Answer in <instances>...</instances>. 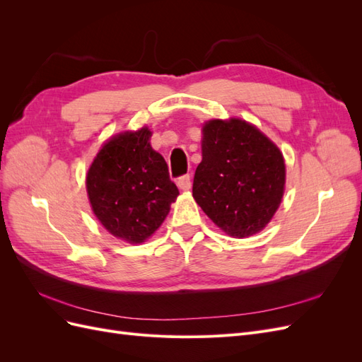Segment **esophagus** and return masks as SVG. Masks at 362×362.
<instances>
[{
  "label": "esophagus",
  "instance_id": "34e87169",
  "mask_svg": "<svg viewBox=\"0 0 362 362\" xmlns=\"http://www.w3.org/2000/svg\"><path fill=\"white\" fill-rule=\"evenodd\" d=\"M177 184L181 190H189L192 187V177L190 175H182V177L178 178Z\"/></svg>",
  "mask_w": 362,
  "mask_h": 362
}]
</instances>
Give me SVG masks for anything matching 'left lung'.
Listing matches in <instances>:
<instances>
[{
    "instance_id": "1",
    "label": "left lung",
    "mask_w": 362,
    "mask_h": 362,
    "mask_svg": "<svg viewBox=\"0 0 362 362\" xmlns=\"http://www.w3.org/2000/svg\"><path fill=\"white\" fill-rule=\"evenodd\" d=\"M202 133L193 198L226 234L242 238L259 233L284 194L286 163L281 151L242 119L210 120Z\"/></svg>"
}]
</instances>
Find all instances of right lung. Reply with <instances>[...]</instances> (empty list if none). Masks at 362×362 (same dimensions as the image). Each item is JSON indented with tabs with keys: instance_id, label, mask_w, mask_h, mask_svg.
<instances>
[{
	"instance_id": "right-lung-1",
	"label": "right lung",
	"mask_w": 362,
	"mask_h": 362,
	"mask_svg": "<svg viewBox=\"0 0 362 362\" xmlns=\"http://www.w3.org/2000/svg\"><path fill=\"white\" fill-rule=\"evenodd\" d=\"M141 128L108 140L87 172V194L108 233L141 243L157 231L180 194L164 158Z\"/></svg>"
}]
</instances>
